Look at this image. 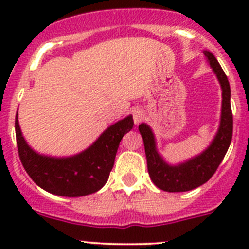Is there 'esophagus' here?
I'll list each match as a JSON object with an SVG mask.
<instances>
[{"instance_id":"1","label":"esophagus","mask_w":249,"mask_h":249,"mask_svg":"<svg viewBox=\"0 0 249 249\" xmlns=\"http://www.w3.org/2000/svg\"><path fill=\"white\" fill-rule=\"evenodd\" d=\"M144 112L140 108H135L132 110V118H134V123L136 125H139L143 119H144Z\"/></svg>"}]
</instances>
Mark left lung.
<instances>
[{"label":"left lung","instance_id":"1","mask_svg":"<svg viewBox=\"0 0 249 249\" xmlns=\"http://www.w3.org/2000/svg\"><path fill=\"white\" fill-rule=\"evenodd\" d=\"M208 64L219 80L222 88V114L219 129L211 144L196 157L180 162L178 165L167 164L157 149L154 134L147 124L142 123L139 126L143 139L147 158L148 173L150 179L159 189L169 193L188 192L200 187L207 182L224 159L232 139V112L230 105V84L227 74L214 55L208 50L203 52Z\"/></svg>","mask_w":249,"mask_h":249}]
</instances>
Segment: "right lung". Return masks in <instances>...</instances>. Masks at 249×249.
<instances>
[{
  "instance_id": "add662e5",
  "label": "right lung",
  "mask_w": 249,
  "mask_h": 249,
  "mask_svg": "<svg viewBox=\"0 0 249 249\" xmlns=\"http://www.w3.org/2000/svg\"><path fill=\"white\" fill-rule=\"evenodd\" d=\"M134 126L132 115L107 127L100 137L79 154L55 158L38 154L26 143L16 117L19 158L25 171L42 189L60 196L78 197L101 189L108 180L123 136Z\"/></svg>"
}]
</instances>
